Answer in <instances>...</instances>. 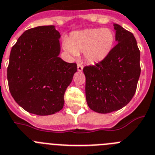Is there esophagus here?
Instances as JSON below:
<instances>
[{
    "instance_id": "esophagus-1",
    "label": "esophagus",
    "mask_w": 155,
    "mask_h": 155,
    "mask_svg": "<svg viewBox=\"0 0 155 155\" xmlns=\"http://www.w3.org/2000/svg\"><path fill=\"white\" fill-rule=\"evenodd\" d=\"M83 65H82V64H81V63L78 64V65H77L78 71H79V72H81V71H83Z\"/></svg>"
}]
</instances>
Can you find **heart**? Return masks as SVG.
Returning <instances> with one entry per match:
<instances>
[{
	"mask_svg": "<svg viewBox=\"0 0 155 155\" xmlns=\"http://www.w3.org/2000/svg\"><path fill=\"white\" fill-rule=\"evenodd\" d=\"M115 34L110 28H90L74 31L69 40L64 41V48L73 56L84 53L90 63H97L105 59L112 51Z\"/></svg>",
	"mask_w": 155,
	"mask_h": 155,
	"instance_id": "b5f03b06",
	"label": "heart"
}]
</instances>
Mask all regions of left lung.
Instances as JSON below:
<instances>
[{
    "instance_id": "8db88e82",
    "label": "left lung",
    "mask_w": 155,
    "mask_h": 155,
    "mask_svg": "<svg viewBox=\"0 0 155 155\" xmlns=\"http://www.w3.org/2000/svg\"><path fill=\"white\" fill-rule=\"evenodd\" d=\"M117 44L95 65L83 68L86 98L92 110L100 114L120 110L133 98L140 74V50L134 36L114 24Z\"/></svg>"
}]
</instances>
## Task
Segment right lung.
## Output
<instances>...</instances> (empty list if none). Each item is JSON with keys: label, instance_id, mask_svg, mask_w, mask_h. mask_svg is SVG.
Returning a JSON list of instances; mask_svg holds the SVG:
<instances>
[{"label": "right lung", "instance_id": "1", "mask_svg": "<svg viewBox=\"0 0 155 155\" xmlns=\"http://www.w3.org/2000/svg\"><path fill=\"white\" fill-rule=\"evenodd\" d=\"M60 37L55 26H38L25 31L12 48L7 72L9 90L31 114L51 115L63 108L64 94L77 65L58 57Z\"/></svg>", "mask_w": 155, "mask_h": 155}]
</instances>
